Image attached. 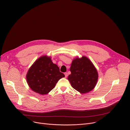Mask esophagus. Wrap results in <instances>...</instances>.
Segmentation results:
<instances>
[{
    "instance_id": "esophagus-1",
    "label": "esophagus",
    "mask_w": 130,
    "mask_h": 130,
    "mask_svg": "<svg viewBox=\"0 0 130 130\" xmlns=\"http://www.w3.org/2000/svg\"><path fill=\"white\" fill-rule=\"evenodd\" d=\"M64 74H65V77H67V76H68V74H67V73H64Z\"/></svg>"
}]
</instances>
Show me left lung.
Instances as JSON below:
<instances>
[{
  "label": "left lung",
  "mask_w": 130,
  "mask_h": 130,
  "mask_svg": "<svg viewBox=\"0 0 130 130\" xmlns=\"http://www.w3.org/2000/svg\"><path fill=\"white\" fill-rule=\"evenodd\" d=\"M71 74L68 80L71 86L79 93L85 94L93 90L98 80V71L89 58L85 56L76 57L72 62Z\"/></svg>",
  "instance_id": "left-lung-1"
}]
</instances>
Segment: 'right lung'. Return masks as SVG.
<instances>
[{"label":"right lung","instance_id":"1","mask_svg":"<svg viewBox=\"0 0 130 130\" xmlns=\"http://www.w3.org/2000/svg\"><path fill=\"white\" fill-rule=\"evenodd\" d=\"M65 75L60 72L58 66L53 63L51 57L43 55L30 66L26 74L27 84L37 93L45 95L51 92L58 81Z\"/></svg>","mask_w":130,"mask_h":130}]
</instances>
